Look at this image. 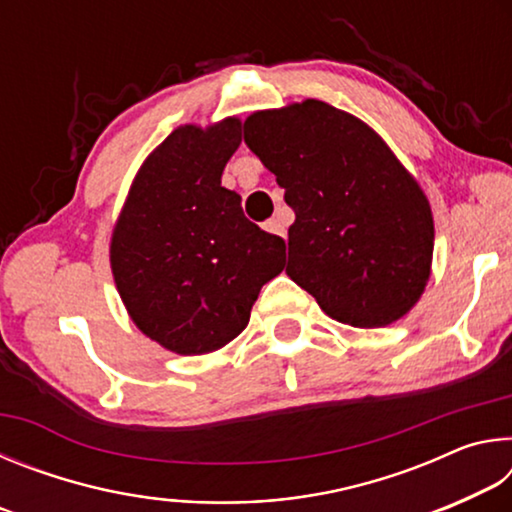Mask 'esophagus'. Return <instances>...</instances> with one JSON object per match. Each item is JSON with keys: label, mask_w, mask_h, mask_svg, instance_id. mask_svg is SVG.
<instances>
[{"label": "esophagus", "mask_w": 512, "mask_h": 512, "mask_svg": "<svg viewBox=\"0 0 512 512\" xmlns=\"http://www.w3.org/2000/svg\"><path fill=\"white\" fill-rule=\"evenodd\" d=\"M264 230L266 232H273V235H277V237H284V223L280 221V219H268L266 223H264Z\"/></svg>", "instance_id": "34e87169"}]
</instances>
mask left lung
I'll use <instances>...</instances> for the list:
<instances>
[{
    "mask_svg": "<svg viewBox=\"0 0 512 512\" xmlns=\"http://www.w3.org/2000/svg\"><path fill=\"white\" fill-rule=\"evenodd\" d=\"M244 140L296 212L291 280L345 325L409 314L431 277L436 232L427 194L391 146L318 99L253 112Z\"/></svg>",
    "mask_w": 512,
    "mask_h": 512,
    "instance_id": "1",
    "label": "left lung"
}]
</instances>
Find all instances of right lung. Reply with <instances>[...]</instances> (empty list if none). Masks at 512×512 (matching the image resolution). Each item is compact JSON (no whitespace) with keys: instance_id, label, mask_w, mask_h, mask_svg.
Wrapping results in <instances>:
<instances>
[{"instance_id":"right-lung-1","label":"right lung","mask_w":512,"mask_h":512,"mask_svg":"<svg viewBox=\"0 0 512 512\" xmlns=\"http://www.w3.org/2000/svg\"><path fill=\"white\" fill-rule=\"evenodd\" d=\"M241 119L178 126L137 169L110 237L119 298L144 336L194 357L244 332L284 239L250 223L221 176Z\"/></svg>"}]
</instances>
